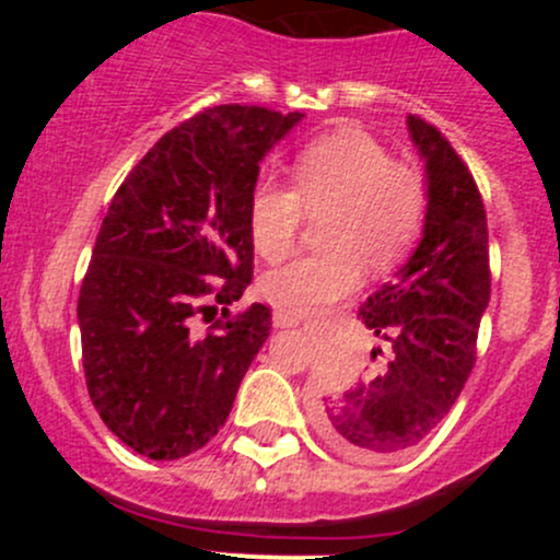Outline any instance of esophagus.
I'll return each mask as SVG.
<instances>
[{
    "mask_svg": "<svg viewBox=\"0 0 560 560\" xmlns=\"http://www.w3.org/2000/svg\"><path fill=\"white\" fill-rule=\"evenodd\" d=\"M273 325L276 327H298V325H301V316L287 314V312H276L273 314Z\"/></svg>",
    "mask_w": 560,
    "mask_h": 560,
    "instance_id": "obj_1",
    "label": "esophagus"
}]
</instances>
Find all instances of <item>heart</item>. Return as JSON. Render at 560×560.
Wrapping results in <instances>:
<instances>
[{
    "label": "heart",
    "instance_id": "obj_1",
    "mask_svg": "<svg viewBox=\"0 0 560 560\" xmlns=\"http://www.w3.org/2000/svg\"><path fill=\"white\" fill-rule=\"evenodd\" d=\"M306 213L322 217L325 248L270 270L259 292L279 312L306 316L352 295L363 268L393 270L420 241L428 219V184L420 167L393 160L363 129H336L312 140L292 162V189L254 184L248 197L252 244L270 262L290 257Z\"/></svg>",
    "mask_w": 560,
    "mask_h": 560
}]
</instances>
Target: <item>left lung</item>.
<instances>
[{
	"mask_svg": "<svg viewBox=\"0 0 560 560\" xmlns=\"http://www.w3.org/2000/svg\"><path fill=\"white\" fill-rule=\"evenodd\" d=\"M428 160L422 241L358 319L385 341L374 376L325 400L316 425L336 453L389 460L422 442L455 406L477 363V332L490 301L488 217L479 186L447 138L409 116Z\"/></svg>",
	"mask_w": 560,
	"mask_h": 560,
	"instance_id": "obj_1",
	"label": "left lung"
}]
</instances>
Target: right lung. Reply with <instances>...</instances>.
<instances>
[{
	"label": "right lung",
	"instance_id": "1",
	"mask_svg": "<svg viewBox=\"0 0 560 560\" xmlns=\"http://www.w3.org/2000/svg\"><path fill=\"white\" fill-rule=\"evenodd\" d=\"M298 121L259 105L206 107L113 195L78 295L83 374L105 425L151 460L217 436L268 341V306H230L254 273L259 160Z\"/></svg>",
	"mask_w": 560,
	"mask_h": 560
}]
</instances>
